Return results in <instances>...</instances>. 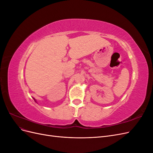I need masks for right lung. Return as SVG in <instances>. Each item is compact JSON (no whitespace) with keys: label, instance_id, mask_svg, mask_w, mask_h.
<instances>
[{"label":"right lung","instance_id":"right-lung-1","mask_svg":"<svg viewBox=\"0 0 153 153\" xmlns=\"http://www.w3.org/2000/svg\"><path fill=\"white\" fill-rule=\"evenodd\" d=\"M33 99H34V101H36V100H35V99H34V98H33Z\"/></svg>","mask_w":153,"mask_h":153}]
</instances>
